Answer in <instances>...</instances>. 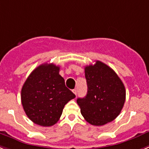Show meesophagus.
I'll use <instances>...</instances> for the list:
<instances>
[{"instance_id":"esophagus-1","label":"esophagus","mask_w":149,"mask_h":149,"mask_svg":"<svg viewBox=\"0 0 149 149\" xmlns=\"http://www.w3.org/2000/svg\"><path fill=\"white\" fill-rule=\"evenodd\" d=\"M73 94H75V95H76V94H77V90H76V89H73Z\"/></svg>"}]
</instances>
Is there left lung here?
Masks as SVG:
<instances>
[{"instance_id":"1","label":"left lung","mask_w":149,"mask_h":149,"mask_svg":"<svg viewBox=\"0 0 149 149\" xmlns=\"http://www.w3.org/2000/svg\"><path fill=\"white\" fill-rule=\"evenodd\" d=\"M88 92L77 103L82 116L92 125L102 126L117 118L125 102V85L116 72L97 61L85 67Z\"/></svg>"}]
</instances>
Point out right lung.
Returning a JSON list of instances; mask_svg holds the SVG:
<instances>
[{
  "mask_svg": "<svg viewBox=\"0 0 149 149\" xmlns=\"http://www.w3.org/2000/svg\"><path fill=\"white\" fill-rule=\"evenodd\" d=\"M54 64H41L29 75L21 91V100L27 116L42 127L58 122L63 109L75 94L65 85Z\"/></svg>",
  "mask_w": 149,
  "mask_h": 149,
  "instance_id": "1",
  "label": "right lung"
}]
</instances>
